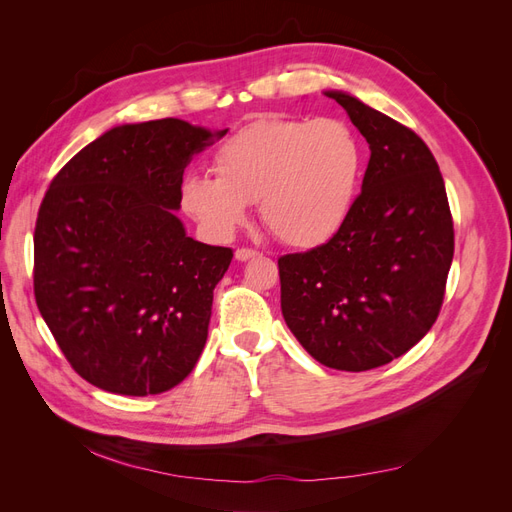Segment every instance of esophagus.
I'll list each match as a JSON object with an SVG mask.
<instances>
[{
	"instance_id": "34e87169",
	"label": "esophagus",
	"mask_w": 512,
	"mask_h": 512,
	"mask_svg": "<svg viewBox=\"0 0 512 512\" xmlns=\"http://www.w3.org/2000/svg\"><path fill=\"white\" fill-rule=\"evenodd\" d=\"M256 256H260V252L258 250H252V247H239V250L235 252V258L237 260H250V258H256Z\"/></svg>"
}]
</instances>
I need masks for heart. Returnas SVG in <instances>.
<instances>
[{
	"instance_id": "obj_1",
	"label": "heart",
	"mask_w": 512,
	"mask_h": 512,
	"mask_svg": "<svg viewBox=\"0 0 512 512\" xmlns=\"http://www.w3.org/2000/svg\"><path fill=\"white\" fill-rule=\"evenodd\" d=\"M363 143L344 119H260L213 151L215 177L181 181V209L213 241H226L258 203L273 235L316 247L348 222L363 179Z\"/></svg>"
}]
</instances>
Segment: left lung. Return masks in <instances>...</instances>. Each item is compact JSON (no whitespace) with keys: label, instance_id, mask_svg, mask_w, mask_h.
I'll list each match as a JSON object with an SVG mask.
<instances>
[{"label":"left lung","instance_id":"obj_1","mask_svg":"<svg viewBox=\"0 0 512 512\" xmlns=\"http://www.w3.org/2000/svg\"><path fill=\"white\" fill-rule=\"evenodd\" d=\"M369 143L344 228L277 260L282 314L322 365L367 371L421 342L436 322L455 252L453 215L423 138L344 91H327Z\"/></svg>","mask_w":512,"mask_h":512}]
</instances>
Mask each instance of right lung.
Returning <instances> with one entry per match:
<instances>
[{
  "label": "right lung",
  "mask_w": 512,
  "mask_h": 512,
  "mask_svg": "<svg viewBox=\"0 0 512 512\" xmlns=\"http://www.w3.org/2000/svg\"><path fill=\"white\" fill-rule=\"evenodd\" d=\"M181 119L128 123L53 177L34 230V294L72 369L117 395L188 378L207 342L213 290L232 250L194 241L183 170L222 138Z\"/></svg>",
  "instance_id": "obj_1"
}]
</instances>
